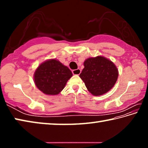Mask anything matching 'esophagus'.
<instances>
[{"mask_svg": "<svg viewBox=\"0 0 148 148\" xmlns=\"http://www.w3.org/2000/svg\"><path fill=\"white\" fill-rule=\"evenodd\" d=\"M80 73H81V70L77 69L76 70H73L72 71V74L74 75H79Z\"/></svg>", "mask_w": 148, "mask_h": 148, "instance_id": "1", "label": "esophagus"}]
</instances>
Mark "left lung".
<instances>
[{
    "label": "left lung",
    "mask_w": 148,
    "mask_h": 148,
    "mask_svg": "<svg viewBox=\"0 0 148 148\" xmlns=\"http://www.w3.org/2000/svg\"><path fill=\"white\" fill-rule=\"evenodd\" d=\"M84 69L79 77L88 91L94 96L108 92L118 77V70L110 60L102 56L91 57L84 62Z\"/></svg>",
    "instance_id": "obj_1"
}]
</instances>
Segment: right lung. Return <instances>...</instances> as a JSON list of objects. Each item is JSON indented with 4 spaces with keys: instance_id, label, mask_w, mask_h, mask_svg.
Masks as SVG:
<instances>
[{
    "instance_id": "right-lung-1",
    "label": "right lung",
    "mask_w": 148,
    "mask_h": 148,
    "mask_svg": "<svg viewBox=\"0 0 148 148\" xmlns=\"http://www.w3.org/2000/svg\"><path fill=\"white\" fill-rule=\"evenodd\" d=\"M72 76L68 67L56 59L42 62L34 74V81L39 90L47 95H58Z\"/></svg>"
}]
</instances>
